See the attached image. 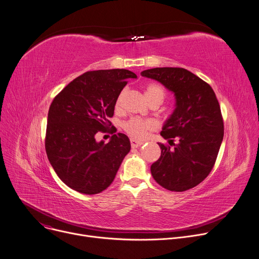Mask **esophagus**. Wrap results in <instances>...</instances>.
Here are the masks:
<instances>
[{
	"instance_id": "34e87169",
	"label": "esophagus",
	"mask_w": 259,
	"mask_h": 259,
	"mask_svg": "<svg viewBox=\"0 0 259 259\" xmlns=\"http://www.w3.org/2000/svg\"><path fill=\"white\" fill-rule=\"evenodd\" d=\"M130 143H131V147H132V148H138V147L144 145L143 142H139V140H136V139H134V138H131V139H130Z\"/></svg>"
}]
</instances>
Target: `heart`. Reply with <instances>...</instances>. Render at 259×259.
<instances>
[{
    "mask_svg": "<svg viewBox=\"0 0 259 259\" xmlns=\"http://www.w3.org/2000/svg\"><path fill=\"white\" fill-rule=\"evenodd\" d=\"M123 95H124V91L120 94L119 98H117V100H116V106L120 105ZM145 96H146V99L156 97V98H160L161 100H163L164 91L159 84L151 83V84H148V87L146 88ZM154 127H155V125L152 121L143 120V119H135V117L134 119H131L128 122H126L124 125L126 132L135 138L145 137L149 131L154 129Z\"/></svg>",
    "mask_w": 259,
    "mask_h": 259,
    "instance_id": "obj_1",
    "label": "heart"
}]
</instances>
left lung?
I'll return each mask as SVG.
<instances>
[{
    "label": "left lung",
    "instance_id": "obj_1",
    "mask_svg": "<svg viewBox=\"0 0 259 259\" xmlns=\"http://www.w3.org/2000/svg\"><path fill=\"white\" fill-rule=\"evenodd\" d=\"M140 74L163 84L176 99L160 133L174 147L158 143L161 156L151 165L152 176L169 191L191 189L210 172L223 140V119L215 92L184 68H153Z\"/></svg>",
    "mask_w": 259,
    "mask_h": 259
}]
</instances>
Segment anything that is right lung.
I'll return each mask as SVG.
<instances>
[{
	"mask_svg": "<svg viewBox=\"0 0 259 259\" xmlns=\"http://www.w3.org/2000/svg\"><path fill=\"white\" fill-rule=\"evenodd\" d=\"M129 78L137 76L126 69L89 71L67 84L51 104L46 154L58 177L77 192L93 195L105 190L130 152V140L123 133L113 134L107 144L96 140L99 131L111 126L108 117Z\"/></svg>",
	"mask_w": 259,
	"mask_h": 259,
	"instance_id": "obj_1",
	"label": "right lung"
}]
</instances>
